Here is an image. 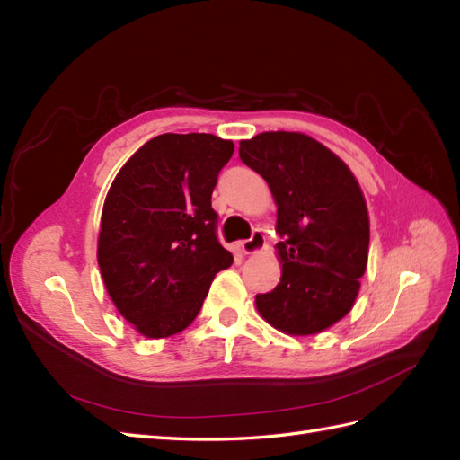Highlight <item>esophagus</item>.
<instances>
[{"label": "esophagus", "instance_id": "obj_1", "mask_svg": "<svg viewBox=\"0 0 460 460\" xmlns=\"http://www.w3.org/2000/svg\"><path fill=\"white\" fill-rule=\"evenodd\" d=\"M264 241H266L264 233L261 229H254L252 234H251V239L241 243V249H243L244 254H254V252H259L264 247Z\"/></svg>", "mask_w": 460, "mask_h": 460}]
</instances>
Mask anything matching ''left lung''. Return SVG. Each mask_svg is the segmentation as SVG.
Listing matches in <instances>:
<instances>
[{"label": "left lung", "mask_w": 460, "mask_h": 460, "mask_svg": "<svg viewBox=\"0 0 460 460\" xmlns=\"http://www.w3.org/2000/svg\"><path fill=\"white\" fill-rule=\"evenodd\" d=\"M239 156L269 184L282 237L280 284L256 294V307L284 333H319L350 312L367 270L370 227L358 181L302 133H261L241 141Z\"/></svg>", "instance_id": "8db88e82"}]
</instances>
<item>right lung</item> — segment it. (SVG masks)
<instances>
[{
    "label": "right lung",
    "instance_id": "add662e5",
    "mask_svg": "<svg viewBox=\"0 0 460 460\" xmlns=\"http://www.w3.org/2000/svg\"><path fill=\"white\" fill-rule=\"evenodd\" d=\"M233 143L209 133L158 135L127 160L105 198L98 264L119 314L151 339L186 329L233 262L211 194Z\"/></svg>",
    "mask_w": 460,
    "mask_h": 460
}]
</instances>
